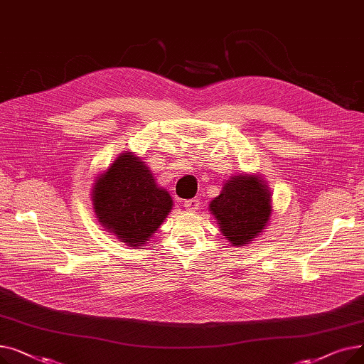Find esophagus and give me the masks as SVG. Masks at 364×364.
I'll return each mask as SVG.
<instances>
[{"label": "esophagus", "instance_id": "obj_1", "mask_svg": "<svg viewBox=\"0 0 364 364\" xmlns=\"http://www.w3.org/2000/svg\"><path fill=\"white\" fill-rule=\"evenodd\" d=\"M200 202L199 199H188V200H184V208L187 209V211H196V209L199 208Z\"/></svg>", "mask_w": 364, "mask_h": 364}]
</instances>
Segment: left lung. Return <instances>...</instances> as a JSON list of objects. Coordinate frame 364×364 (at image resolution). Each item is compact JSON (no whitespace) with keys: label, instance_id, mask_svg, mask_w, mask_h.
Instances as JSON below:
<instances>
[{"label":"left lung","instance_id":"8db88e82","mask_svg":"<svg viewBox=\"0 0 364 364\" xmlns=\"http://www.w3.org/2000/svg\"><path fill=\"white\" fill-rule=\"evenodd\" d=\"M272 192L257 174H236L224 181L221 193L209 202V211L232 246H246L269 225Z\"/></svg>","mask_w":364,"mask_h":364}]
</instances>
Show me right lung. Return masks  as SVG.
Instances as JSON below:
<instances>
[{
    "mask_svg": "<svg viewBox=\"0 0 364 364\" xmlns=\"http://www.w3.org/2000/svg\"><path fill=\"white\" fill-rule=\"evenodd\" d=\"M91 200L100 225L131 247L150 240L174 206L153 171L128 150L95 176Z\"/></svg>",
    "mask_w": 364,
    "mask_h": 364,
    "instance_id": "1",
    "label": "right lung"
}]
</instances>
